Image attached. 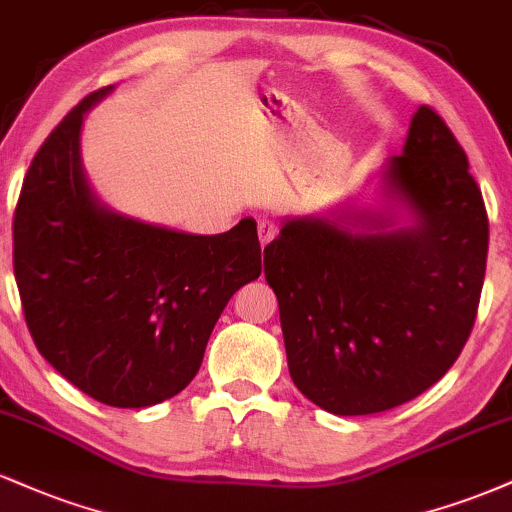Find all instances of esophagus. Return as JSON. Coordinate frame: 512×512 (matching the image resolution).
Returning a JSON list of instances; mask_svg holds the SVG:
<instances>
[{
  "label": "esophagus",
  "instance_id": "1",
  "mask_svg": "<svg viewBox=\"0 0 512 512\" xmlns=\"http://www.w3.org/2000/svg\"><path fill=\"white\" fill-rule=\"evenodd\" d=\"M275 237H278V227H275L273 222H268V220L258 222V239H261V246L270 244Z\"/></svg>",
  "mask_w": 512,
  "mask_h": 512
}]
</instances>
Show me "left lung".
Masks as SVG:
<instances>
[{"instance_id":"1","label":"left lung","mask_w":512,"mask_h":512,"mask_svg":"<svg viewBox=\"0 0 512 512\" xmlns=\"http://www.w3.org/2000/svg\"><path fill=\"white\" fill-rule=\"evenodd\" d=\"M386 194L414 227L357 215L285 220L263 249L280 306L287 366L321 410L357 417L393 410L431 388L460 357L482 297L489 218L467 155L441 114L422 105Z\"/></svg>"}]
</instances>
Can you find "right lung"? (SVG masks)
I'll return each instance as SVG.
<instances>
[{
  "label": "right lung",
  "mask_w": 512,
  "mask_h": 512,
  "mask_svg": "<svg viewBox=\"0 0 512 512\" xmlns=\"http://www.w3.org/2000/svg\"><path fill=\"white\" fill-rule=\"evenodd\" d=\"M83 98L45 138L14 213V275L35 347L66 381L110 407L182 393L230 297L261 275L256 220L186 234L114 213L78 155Z\"/></svg>",
  "instance_id": "right-lung-1"
}]
</instances>
